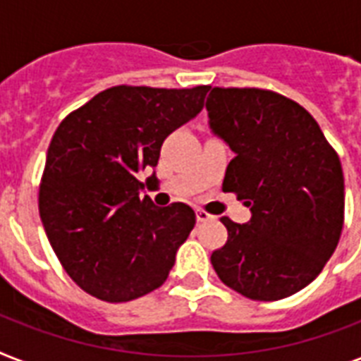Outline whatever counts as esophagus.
I'll return each mask as SVG.
<instances>
[{"mask_svg":"<svg viewBox=\"0 0 361 361\" xmlns=\"http://www.w3.org/2000/svg\"><path fill=\"white\" fill-rule=\"evenodd\" d=\"M214 219V215H209L208 212H204V209H197V221L198 223H206V221Z\"/></svg>","mask_w":361,"mask_h":361,"instance_id":"34e87169","label":"esophagus"}]
</instances>
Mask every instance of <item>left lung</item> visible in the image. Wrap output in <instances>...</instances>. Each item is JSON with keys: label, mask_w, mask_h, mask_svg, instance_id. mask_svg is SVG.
<instances>
[{"label": "left lung", "mask_w": 361, "mask_h": 361, "mask_svg": "<svg viewBox=\"0 0 361 361\" xmlns=\"http://www.w3.org/2000/svg\"><path fill=\"white\" fill-rule=\"evenodd\" d=\"M209 127L234 152L223 191L251 208L245 225L221 217L228 240L212 252L215 274L258 302L307 286L334 255L345 221L341 161L319 123L285 95L212 87Z\"/></svg>", "instance_id": "1"}]
</instances>
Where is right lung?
I'll use <instances>...</instances> for the list:
<instances>
[{
  "instance_id": "add662e5",
  "label": "right lung",
  "mask_w": 361,
  "mask_h": 361,
  "mask_svg": "<svg viewBox=\"0 0 361 361\" xmlns=\"http://www.w3.org/2000/svg\"><path fill=\"white\" fill-rule=\"evenodd\" d=\"M209 86H114L65 118L48 146L39 214L48 241L82 290L130 302L163 285L195 226L187 204L140 198L164 138L202 110ZM152 174L146 185L155 183Z\"/></svg>"
}]
</instances>
